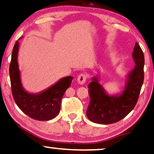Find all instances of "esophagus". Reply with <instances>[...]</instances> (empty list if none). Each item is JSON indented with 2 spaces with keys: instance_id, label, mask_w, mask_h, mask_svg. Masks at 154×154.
<instances>
[{
  "instance_id": "1",
  "label": "esophagus",
  "mask_w": 154,
  "mask_h": 154,
  "mask_svg": "<svg viewBox=\"0 0 154 154\" xmlns=\"http://www.w3.org/2000/svg\"><path fill=\"white\" fill-rule=\"evenodd\" d=\"M86 79H87V76L85 74H81L77 77V82L79 85H83L86 82Z\"/></svg>"
}]
</instances>
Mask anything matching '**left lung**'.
<instances>
[{
  "label": "left lung",
  "mask_w": 154,
  "mask_h": 154,
  "mask_svg": "<svg viewBox=\"0 0 154 154\" xmlns=\"http://www.w3.org/2000/svg\"><path fill=\"white\" fill-rule=\"evenodd\" d=\"M135 66L126 76L123 90L115 95L108 94L98 82V76L92 77L88 85L90 97L87 116L94 123L108 125L120 121L133 110L138 101L144 82V56L138 43L132 52Z\"/></svg>",
  "instance_id": "obj_1"
}]
</instances>
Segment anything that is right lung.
Listing matches in <instances>:
<instances>
[{
	"mask_svg": "<svg viewBox=\"0 0 154 154\" xmlns=\"http://www.w3.org/2000/svg\"><path fill=\"white\" fill-rule=\"evenodd\" d=\"M18 51L19 40L13 47L9 69L14 100L20 109L30 118L40 121L52 120L60 112L61 100L65 91L70 86L73 77L71 76L63 77L54 85L38 93L26 91L22 86L20 77L17 63Z\"/></svg>",
	"mask_w": 154,
	"mask_h": 154,
	"instance_id": "1",
	"label": "right lung"
}]
</instances>
